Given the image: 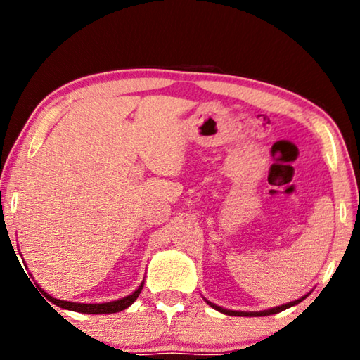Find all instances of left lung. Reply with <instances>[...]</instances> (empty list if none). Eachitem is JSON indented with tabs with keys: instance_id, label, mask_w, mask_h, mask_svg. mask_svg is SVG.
Returning <instances> with one entry per match:
<instances>
[{
	"instance_id": "8db88e82",
	"label": "left lung",
	"mask_w": 360,
	"mask_h": 360,
	"mask_svg": "<svg viewBox=\"0 0 360 360\" xmlns=\"http://www.w3.org/2000/svg\"><path fill=\"white\" fill-rule=\"evenodd\" d=\"M304 297H302V298H298V300H295V302H290V303H285V304H283V307H276V308H271V309H266V311H259V313H245V311H230V309H224V308H221V307H216V304H212V303H210L212 308H216L217 311H221V313H224V314H229V316H270V314H276V313H279V311H284V309H288V308H290V307H294V304H297V303H300L302 300H303Z\"/></svg>"
}]
</instances>
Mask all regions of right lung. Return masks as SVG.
Listing matches in <instances>:
<instances>
[{"mask_svg": "<svg viewBox=\"0 0 360 360\" xmlns=\"http://www.w3.org/2000/svg\"><path fill=\"white\" fill-rule=\"evenodd\" d=\"M143 284L133 292L131 295L122 298V300H115V302H109V303H72V302H65V300H58V298H53L49 294H44L47 297L49 302H52L53 304H57L60 308L65 309H71V311L76 313H85V314H111V313H119L122 309L129 308L130 304L136 300L138 295L141 294ZM41 290V289H39Z\"/></svg>", "mask_w": 360, "mask_h": 360, "instance_id": "1", "label": "right lung"}]
</instances>
